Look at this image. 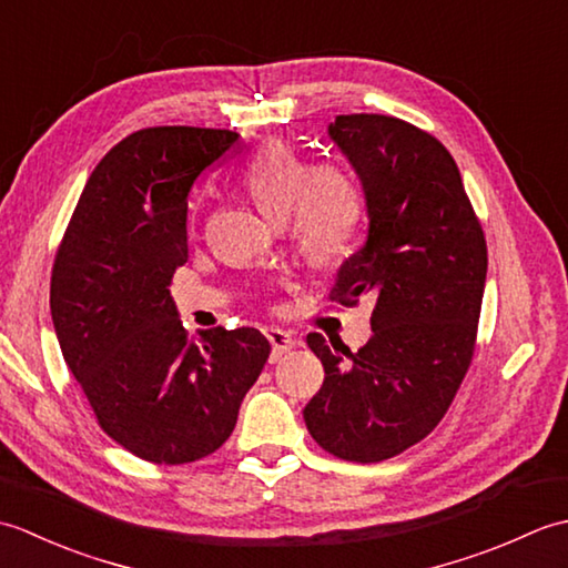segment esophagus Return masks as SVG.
<instances>
[{"instance_id": "1", "label": "esophagus", "mask_w": 568, "mask_h": 568, "mask_svg": "<svg viewBox=\"0 0 568 568\" xmlns=\"http://www.w3.org/2000/svg\"><path fill=\"white\" fill-rule=\"evenodd\" d=\"M265 336H268V342H271V346H273L271 361H281L287 352H291V348H295V339H293L291 332L271 327V329H265Z\"/></svg>"}]
</instances>
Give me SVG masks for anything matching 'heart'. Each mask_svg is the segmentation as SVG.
I'll return each instance as SVG.
<instances>
[{"instance_id": "b5f03b06", "label": "heart", "mask_w": 568, "mask_h": 568, "mask_svg": "<svg viewBox=\"0 0 568 568\" xmlns=\"http://www.w3.org/2000/svg\"><path fill=\"white\" fill-rule=\"evenodd\" d=\"M244 183L268 220H293L300 246L315 263H332L352 246L364 195L344 168H312L287 143H271L248 163Z\"/></svg>"}]
</instances>
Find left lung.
Listing matches in <instances>:
<instances>
[{
  "label": "left lung",
  "mask_w": 568,
  "mask_h": 568,
  "mask_svg": "<svg viewBox=\"0 0 568 568\" xmlns=\"http://www.w3.org/2000/svg\"><path fill=\"white\" fill-rule=\"evenodd\" d=\"M329 136L364 185L368 236L336 273L346 307L376 297L373 336L348 352L307 334L324 366L305 425L324 452L376 464L439 425L476 348L488 248L462 173L403 119L339 114Z\"/></svg>",
  "instance_id": "obj_1"
}]
</instances>
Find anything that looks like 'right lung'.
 I'll use <instances>...</instances> for the list:
<instances>
[{
  "instance_id": "add662e5",
  "label": "right lung",
  "mask_w": 568,
  "mask_h": 568,
  "mask_svg": "<svg viewBox=\"0 0 568 568\" xmlns=\"http://www.w3.org/2000/svg\"><path fill=\"white\" fill-rule=\"evenodd\" d=\"M236 143L229 129L134 131L92 171L55 253L60 352L100 427L143 462L220 449L271 354L251 327H214L195 344L171 297L187 261L190 190Z\"/></svg>"
}]
</instances>
